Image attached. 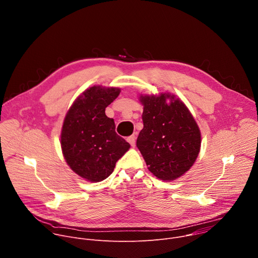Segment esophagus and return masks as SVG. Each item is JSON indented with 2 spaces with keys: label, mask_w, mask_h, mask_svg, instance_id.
I'll return each mask as SVG.
<instances>
[{
  "label": "esophagus",
  "mask_w": 258,
  "mask_h": 258,
  "mask_svg": "<svg viewBox=\"0 0 258 258\" xmlns=\"http://www.w3.org/2000/svg\"><path fill=\"white\" fill-rule=\"evenodd\" d=\"M127 142L131 144V146H135V144H136V137H135V135H132V136H130L127 139Z\"/></svg>",
  "instance_id": "34e87169"
}]
</instances>
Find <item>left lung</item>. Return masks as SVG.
I'll list each match as a JSON object with an SVG mask.
<instances>
[{"label":"left lung","instance_id":"1","mask_svg":"<svg viewBox=\"0 0 258 258\" xmlns=\"http://www.w3.org/2000/svg\"><path fill=\"white\" fill-rule=\"evenodd\" d=\"M144 127L137 147L148 169L170 181L187 172L200 152V130L187 106L169 93L140 96Z\"/></svg>","mask_w":258,"mask_h":258}]
</instances>
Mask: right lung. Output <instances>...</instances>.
Instances as JSON below:
<instances>
[{"mask_svg": "<svg viewBox=\"0 0 258 258\" xmlns=\"http://www.w3.org/2000/svg\"><path fill=\"white\" fill-rule=\"evenodd\" d=\"M118 88L94 86L69 108L61 132V148L69 167L81 177L97 182L107 178L130 144L115 133L105 108L119 95Z\"/></svg>", "mask_w": 258, "mask_h": 258, "instance_id": "obj_1", "label": "right lung"}]
</instances>
